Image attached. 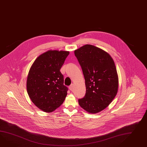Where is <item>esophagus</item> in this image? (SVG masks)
<instances>
[{"label":"esophagus","instance_id":"obj_1","mask_svg":"<svg viewBox=\"0 0 147 147\" xmlns=\"http://www.w3.org/2000/svg\"><path fill=\"white\" fill-rule=\"evenodd\" d=\"M69 90H70L71 91H73V90L74 89V88H73V84H71V85L69 86Z\"/></svg>","mask_w":147,"mask_h":147}]
</instances>
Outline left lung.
I'll use <instances>...</instances> for the list:
<instances>
[{
    "label": "left lung",
    "mask_w": 147,
    "mask_h": 147,
    "mask_svg": "<svg viewBox=\"0 0 147 147\" xmlns=\"http://www.w3.org/2000/svg\"><path fill=\"white\" fill-rule=\"evenodd\" d=\"M85 79L86 93L80 106L89 113L102 111L117 93L118 79L114 61L104 50L86 45L74 51Z\"/></svg>",
    "instance_id": "left-lung-1"
}]
</instances>
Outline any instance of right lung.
Here are the masks:
<instances>
[{
	"label": "right lung",
	"mask_w": 147,
	"mask_h": 147,
	"mask_svg": "<svg viewBox=\"0 0 147 147\" xmlns=\"http://www.w3.org/2000/svg\"><path fill=\"white\" fill-rule=\"evenodd\" d=\"M69 51L49 50L34 61L29 71L26 88L31 100L45 112L54 111L63 103L68 88L60 72Z\"/></svg>",
	"instance_id": "right-lung-1"
}]
</instances>
